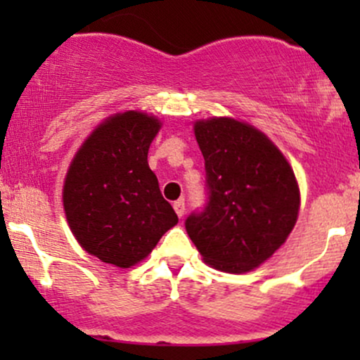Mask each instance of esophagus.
<instances>
[{
  "mask_svg": "<svg viewBox=\"0 0 360 360\" xmlns=\"http://www.w3.org/2000/svg\"><path fill=\"white\" fill-rule=\"evenodd\" d=\"M174 210H176L177 216L183 217L184 212H186V205H184V200H176V202H174Z\"/></svg>",
  "mask_w": 360,
  "mask_h": 360,
  "instance_id": "34e87169",
  "label": "esophagus"
}]
</instances>
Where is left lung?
Masks as SVG:
<instances>
[{"label": "left lung", "instance_id": "left-lung-1", "mask_svg": "<svg viewBox=\"0 0 360 360\" xmlns=\"http://www.w3.org/2000/svg\"><path fill=\"white\" fill-rule=\"evenodd\" d=\"M205 160L207 202L184 221L210 266L242 274L275 252L296 224L300 190L275 144L248 123L210 118L195 123Z\"/></svg>", "mask_w": 360, "mask_h": 360}]
</instances>
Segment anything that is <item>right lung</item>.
Segmentation results:
<instances>
[{
	"label": "right lung",
	"mask_w": 360,
	"mask_h": 360,
	"mask_svg": "<svg viewBox=\"0 0 360 360\" xmlns=\"http://www.w3.org/2000/svg\"><path fill=\"white\" fill-rule=\"evenodd\" d=\"M160 122L139 111L111 116L68 170L64 210L76 240L104 263L129 268L153 250L177 214L148 165Z\"/></svg>",
	"instance_id": "right-lung-1"
}]
</instances>
